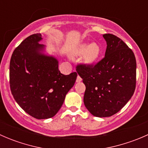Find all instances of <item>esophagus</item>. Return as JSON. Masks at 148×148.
Returning <instances> with one entry per match:
<instances>
[{
    "label": "esophagus",
    "instance_id": "obj_1",
    "mask_svg": "<svg viewBox=\"0 0 148 148\" xmlns=\"http://www.w3.org/2000/svg\"><path fill=\"white\" fill-rule=\"evenodd\" d=\"M82 79L81 78V77L80 76H77V82H82Z\"/></svg>",
    "mask_w": 148,
    "mask_h": 148
}]
</instances>
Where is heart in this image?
<instances>
[{
	"mask_svg": "<svg viewBox=\"0 0 148 148\" xmlns=\"http://www.w3.org/2000/svg\"><path fill=\"white\" fill-rule=\"evenodd\" d=\"M101 49L99 46L96 43L89 44L86 43L79 46L77 50V53L84 54V61L86 64H92L99 58Z\"/></svg>",
	"mask_w": 148,
	"mask_h": 148,
	"instance_id": "1",
	"label": "heart"
}]
</instances>
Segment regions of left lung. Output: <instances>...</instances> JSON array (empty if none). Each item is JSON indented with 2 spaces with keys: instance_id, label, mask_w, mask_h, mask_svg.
Returning a JSON list of instances; mask_svg holds the SVG:
<instances>
[{
  "instance_id": "1",
  "label": "left lung",
  "mask_w": 148,
  "mask_h": 148,
  "mask_svg": "<svg viewBox=\"0 0 148 148\" xmlns=\"http://www.w3.org/2000/svg\"><path fill=\"white\" fill-rule=\"evenodd\" d=\"M105 56L96 64L77 65L86 86L84 103L92 115L110 117L127 103L136 86V59L132 49L116 36L105 34Z\"/></svg>"
}]
</instances>
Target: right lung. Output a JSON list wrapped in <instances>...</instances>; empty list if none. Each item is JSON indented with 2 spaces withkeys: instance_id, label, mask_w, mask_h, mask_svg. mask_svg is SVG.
Wrapping results in <instances>:
<instances>
[{
  "instance_id": "1",
  "label": "right lung",
  "mask_w": 148,
  "mask_h": 148,
  "mask_svg": "<svg viewBox=\"0 0 148 148\" xmlns=\"http://www.w3.org/2000/svg\"><path fill=\"white\" fill-rule=\"evenodd\" d=\"M41 34L29 36L13 51L10 87L13 98L29 115L38 120L53 117L77 79V72L62 74L58 61L43 53Z\"/></svg>"
}]
</instances>
